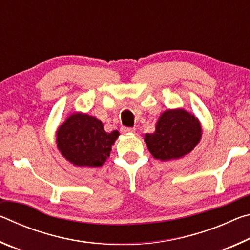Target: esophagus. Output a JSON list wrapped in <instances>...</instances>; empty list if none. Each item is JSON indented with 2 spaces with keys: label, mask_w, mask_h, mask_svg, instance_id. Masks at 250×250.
I'll use <instances>...</instances> for the list:
<instances>
[{
  "label": "esophagus",
  "mask_w": 250,
  "mask_h": 250,
  "mask_svg": "<svg viewBox=\"0 0 250 250\" xmlns=\"http://www.w3.org/2000/svg\"><path fill=\"white\" fill-rule=\"evenodd\" d=\"M135 131L134 128H126V126H122L121 132L122 133H133Z\"/></svg>",
  "instance_id": "1"
}]
</instances>
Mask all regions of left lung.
<instances>
[{"instance_id":"obj_1","label":"left lung","mask_w":250,"mask_h":250,"mask_svg":"<svg viewBox=\"0 0 250 250\" xmlns=\"http://www.w3.org/2000/svg\"><path fill=\"white\" fill-rule=\"evenodd\" d=\"M202 137L197 118L184 109H168L160 116L153 133H146L145 141L154 159L170 161L188 154Z\"/></svg>"}]
</instances>
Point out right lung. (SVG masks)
I'll use <instances>...</instances> for the list:
<instances>
[{"label": "right lung", "instance_id": "right-lung-1", "mask_svg": "<svg viewBox=\"0 0 250 250\" xmlns=\"http://www.w3.org/2000/svg\"><path fill=\"white\" fill-rule=\"evenodd\" d=\"M119 132H105L104 125L87 113L74 112L59 125L56 143L64 158L77 167H98L110 155Z\"/></svg>", "mask_w": 250, "mask_h": 250}]
</instances>
